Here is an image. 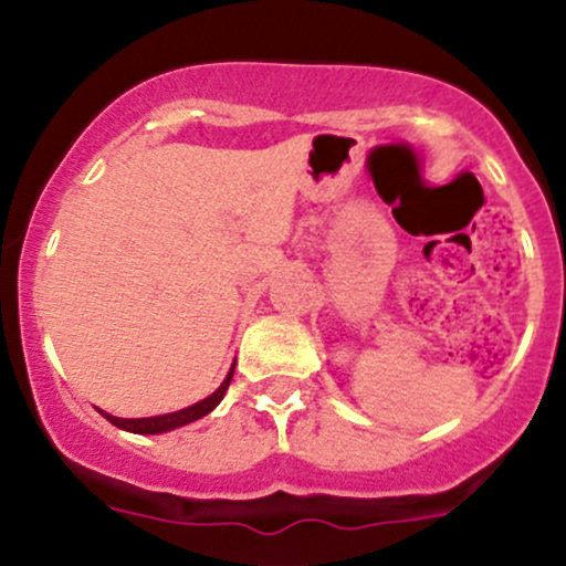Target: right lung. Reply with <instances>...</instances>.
Masks as SVG:
<instances>
[{"label":"right lung","mask_w":566,"mask_h":566,"mask_svg":"<svg viewBox=\"0 0 566 566\" xmlns=\"http://www.w3.org/2000/svg\"><path fill=\"white\" fill-rule=\"evenodd\" d=\"M237 367V365H233ZM233 367L229 369V375H226V380L220 382V388L216 394H210L207 399L197 401V405L186 407V409H178V412H167V415H157V418H114V415L103 412V418L108 420V423L116 426V428H125V431L129 433H165V431H172V428H180V426H188L193 423V420L205 418V415H210L212 409H216L220 405V399H223L226 391H229L231 386V378H233Z\"/></svg>","instance_id":"right-lung-1"}]
</instances>
